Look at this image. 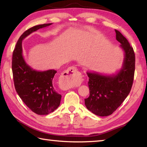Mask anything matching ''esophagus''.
Segmentation results:
<instances>
[{"label":"esophagus","instance_id":"34e87169","mask_svg":"<svg viewBox=\"0 0 147 147\" xmlns=\"http://www.w3.org/2000/svg\"><path fill=\"white\" fill-rule=\"evenodd\" d=\"M82 76L78 69L73 66L64 72L61 78V84L65 89H69L74 86H79L81 84Z\"/></svg>","mask_w":147,"mask_h":147}]
</instances>
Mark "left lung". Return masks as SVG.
I'll list each match as a JSON object with an SVG mask.
<instances>
[{"label":"left lung","mask_w":147,"mask_h":147,"mask_svg":"<svg viewBox=\"0 0 147 147\" xmlns=\"http://www.w3.org/2000/svg\"><path fill=\"white\" fill-rule=\"evenodd\" d=\"M116 39L124 51L121 70L114 76L88 73L89 96L84 99L86 108L98 116L111 115L130 93L135 72L136 57L133 47L125 37L115 30Z\"/></svg>","instance_id":"1"}]
</instances>
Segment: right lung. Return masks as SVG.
<instances>
[{"label": "right lung", "instance_id": "obj_1", "mask_svg": "<svg viewBox=\"0 0 147 147\" xmlns=\"http://www.w3.org/2000/svg\"><path fill=\"white\" fill-rule=\"evenodd\" d=\"M51 24H39L26 30L19 38L12 55L15 88L26 106L38 115H48L60 104L61 95L56 91L53 82L57 71L39 72L30 67L22 55V40L33 32Z\"/></svg>", "mask_w": 147, "mask_h": 147}]
</instances>
